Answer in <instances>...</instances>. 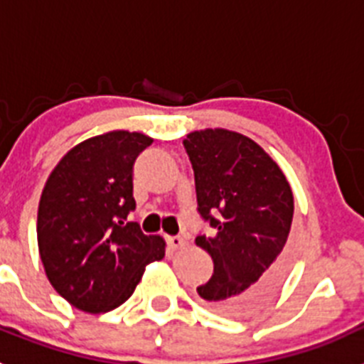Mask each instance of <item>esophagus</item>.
<instances>
[{
  "mask_svg": "<svg viewBox=\"0 0 364 364\" xmlns=\"http://www.w3.org/2000/svg\"><path fill=\"white\" fill-rule=\"evenodd\" d=\"M167 244H169L171 250H180V247L186 246V240L176 235V237H167Z\"/></svg>",
  "mask_w": 364,
  "mask_h": 364,
  "instance_id": "1",
  "label": "esophagus"
}]
</instances>
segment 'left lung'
Returning <instances> with one entry per match:
<instances>
[{
  "label": "left lung",
  "instance_id": "left-lung-1",
  "mask_svg": "<svg viewBox=\"0 0 364 364\" xmlns=\"http://www.w3.org/2000/svg\"><path fill=\"white\" fill-rule=\"evenodd\" d=\"M184 147L197 211L213 228L195 239L213 259V275L197 291L210 310L244 317L264 306L290 268L291 188L269 154L244 134L195 131Z\"/></svg>",
  "mask_w": 364,
  "mask_h": 364
}]
</instances>
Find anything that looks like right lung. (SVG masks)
<instances>
[{
    "instance_id": "right-lung-1",
    "label": "right lung",
    "mask_w": 364,
    "mask_h": 364,
    "mask_svg": "<svg viewBox=\"0 0 364 364\" xmlns=\"http://www.w3.org/2000/svg\"><path fill=\"white\" fill-rule=\"evenodd\" d=\"M149 136L111 131L89 138L60 160L38 208V247L54 290L74 308L109 311L133 295L166 242L144 235L134 211L133 164Z\"/></svg>"
}]
</instances>
